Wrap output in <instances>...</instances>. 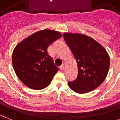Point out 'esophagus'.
<instances>
[{
  "label": "esophagus",
  "instance_id": "esophagus-1",
  "mask_svg": "<svg viewBox=\"0 0 120 120\" xmlns=\"http://www.w3.org/2000/svg\"><path fill=\"white\" fill-rule=\"evenodd\" d=\"M60 69L61 70H64V69H65V65H64V64L62 65H61L60 67Z\"/></svg>",
  "mask_w": 120,
  "mask_h": 120
}]
</instances>
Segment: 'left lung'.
<instances>
[{
	"label": "left lung",
	"mask_w": 120,
	"mask_h": 120,
	"mask_svg": "<svg viewBox=\"0 0 120 120\" xmlns=\"http://www.w3.org/2000/svg\"><path fill=\"white\" fill-rule=\"evenodd\" d=\"M64 38L77 63V79L68 86L77 93H85L98 88L106 79L110 68V56L104 47L90 37L77 33H64Z\"/></svg>",
	"instance_id": "8db88e82"
}]
</instances>
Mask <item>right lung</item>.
<instances>
[{
	"label": "right lung",
	"mask_w": 120,
	"mask_h": 120,
	"mask_svg": "<svg viewBox=\"0 0 120 120\" xmlns=\"http://www.w3.org/2000/svg\"><path fill=\"white\" fill-rule=\"evenodd\" d=\"M62 37L58 31L45 29L29 35L14 48L12 56L14 71L27 87L41 90L50 85L58 68L47 49Z\"/></svg>",
	"instance_id": "add662e5"
}]
</instances>
